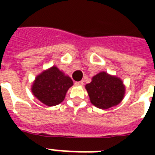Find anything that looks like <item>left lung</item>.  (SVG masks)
<instances>
[{"label": "left lung", "mask_w": 155, "mask_h": 155, "mask_svg": "<svg viewBox=\"0 0 155 155\" xmlns=\"http://www.w3.org/2000/svg\"><path fill=\"white\" fill-rule=\"evenodd\" d=\"M72 85L71 79L54 66L36 77L32 92L43 104L54 106L63 101L68 90Z\"/></svg>", "instance_id": "left-lung-1"}]
</instances>
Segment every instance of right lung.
<instances>
[{
    "mask_svg": "<svg viewBox=\"0 0 155 155\" xmlns=\"http://www.w3.org/2000/svg\"><path fill=\"white\" fill-rule=\"evenodd\" d=\"M86 89L92 104L103 109L118 104L125 95L122 82L104 71L95 75L92 82L86 85Z\"/></svg>",
    "mask_w": 155,
    "mask_h": 155,
    "instance_id": "right-lung-1",
    "label": "right lung"
}]
</instances>
